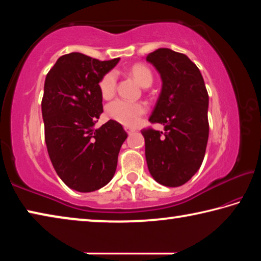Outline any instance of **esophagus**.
Masks as SVG:
<instances>
[{
	"label": "esophagus",
	"instance_id": "34e87169",
	"mask_svg": "<svg viewBox=\"0 0 261 261\" xmlns=\"http://www.w3.org/2000/svg\"><path fill=\"white\" fill-rule=\"evenodd\" d=\"M124 129H125V131H126L129 135H131L132 132H135V129H132V127H129V126H125Z\"/></svg>",
	"mask_w": 261,
	"mask_h": 261
}]
</instances>
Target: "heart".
<instances>
[{"label":"heart","mask_w":261,"mask_h":261,"mask_svg":"<svg viewBox=\"0 0 261 261\" xmlns=\"http://www.w3.org/2000/svg\"><path fill=\"white\" fill-rule=\"evenodd\" d=\"M130 72L141 86H149L153 82L152 71L145 64H135ZM117 74L115 71L105 73L99 82L100 93L103 99H110L116 92ZM146 112V106L143 102H135L124 99H117L110 102L107 107V115L112 120L125 126H135L139 122L141 115Z\"/></svg>","instance_id":"1"}]
</instances>
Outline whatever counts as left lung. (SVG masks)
<instances>
[{"mask_svg":"<svg viewBox=\"0 0 261 261\" xmlns=\"http://www.w3.org/2000/svg\"><path fill=\"white\" fill-rule=\"evenodd\" d=\"M162 79V90L149 117L165 132L143 129L145 156L153 178L165 187H180L199 169L208 140V93L200 70L187 55L159 48L149 53Z\"/></svg>","mask_w":261,"mask_h":261,"instance_id":"8db88e82","label":"left lung"}]
</instances>
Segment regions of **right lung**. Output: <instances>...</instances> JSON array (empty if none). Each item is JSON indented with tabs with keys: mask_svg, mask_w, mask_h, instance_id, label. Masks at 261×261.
I'll use <instances>...</instances> for the list:
<instances>
[{
	"mask_svg": "<svg viewBox=\"0 0 261 261\" xmlns=\"http://www.w3.org/2000/svg\"><path fill=\"white\" fill-rule=\"evenodd\" d=\"M118 61L70 53L46 76L41 110L47 151L60 178L79 192L95 191L112 180L127 137L113 120L94 129L103 112L99 82Z\"/></svg>",
	"mask_w": 261,
	"mask_h": 261,
	"instance_id": "right-lung-1",
	"label": "right lung"
}]
</instances>
